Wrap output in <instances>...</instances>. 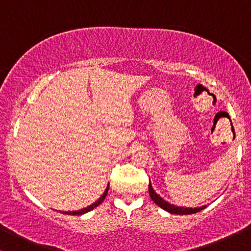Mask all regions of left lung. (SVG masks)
<instances>
[{
    "mask_svg": "<svg viewBox=\"0 0 251 251\" xmlns=\"http://www.w3.org/2000/svg\"><path fill=\"white\" fill-rule=\"evenodd\" d=\"M149 194L151 200L157 204L158 206L165 210V211L170 212V214H175V215H190V214H196V212H200L201 210H203L204 208H206L205 205L201 206V208H184V206H176L174 204H170L169 201H166L165 200H163L157 192L154 191L153 188L151 185V181L149 184Z\"/></svg>",
    "mask_w": 251,
    "mask_h": 251,
    "instance_id": "8db88e82",
    "label": "left lung"
}]
</instances>
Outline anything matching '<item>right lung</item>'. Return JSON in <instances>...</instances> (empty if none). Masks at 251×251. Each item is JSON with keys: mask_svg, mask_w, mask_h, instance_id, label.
Returning <instances> with one entry per match:
<instances>
[{"mask_svg": "<svg viewBox=\"0 0 251 251\" xmlns=\"http://www.w3.org/2000/svg\"><path fill=\"white\" fill-rule=\"evenodd\" d=\"M107 192H108V185H107V188H106V190H105V192H103V194L101 195V197L99 198V200H98L97 201H94L93 204H92V205H89V206H87V208H85V209H81V210H77V211H68V212H63V214H66V215H83V214H86V212H88V211H91V210H93L94 208H97L98 205H99L100 203H102V201L105 200V197H106V195H107Z\"/></svg>", "mask_w": 251, "mask_h": 251, "instance_id": "obj_1", "label": "right lung"}]
</instances>
